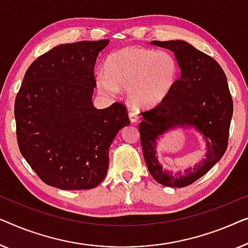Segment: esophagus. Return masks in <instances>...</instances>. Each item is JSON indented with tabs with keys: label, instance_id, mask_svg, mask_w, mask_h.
<instances>
[{
	"label": "esophagus",
	"instance_id": "obj_1",
	"mask_svg": "<svg viewBox=\"0 0 248 248\" xmlns=\"http://www.w3.org/2000/svg\"><path fill=\"white\" fill-rule=\"evenodd\" d=\"M139 114L137 113V112H130L129 113V119H130V121L132 124H135V123H137V121L139 120Z\"/></svg>",
	"mask_w": 248,
	"mask_h": 248
}]
</instances>
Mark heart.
I'll list each match as a JSON object with an SVG mask.
<instances>
[{"label":"heart","instance_id":"1","mask_svg":"<svg viewBox=\"0 0 248 248\" xmlns=\"http://www.w3.org/2000/svg\"><path fill=\"white\" fill-rule=\"evenodd\" d=\"M179 72V61L170 51L125 46L106 58L104 72L95 74V85L107 96L125 89L132 106L153 108L170 95Z\"/></svg>","mask_w":248,"mask_h":248}]
</instances>
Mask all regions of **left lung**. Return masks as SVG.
Masks as SVG:
<instances>
[{
	"instance_id": "1",
	"label": "left lung",
	"mask_w": 248,
	"mask_h": 248,
	"mask_svg": "<svg viewBox=\"0 0 248 248\" xmlns=\"http://www.w3.org/2000/svg\"><path fill=\"white\" fill-rule=\"evenodd\" d=\"M151 45L173 51L181 76L172 92L153 109L141 112L139 134L151 175L165 186L183 187L203 176L224 156L228 145L232 99L227 78L210 56L184 40L151 41ZM193 127L206 142L205 158L184 172L162 169L157 155V140L169 130Z\"/></svg>"
}]
</instances>
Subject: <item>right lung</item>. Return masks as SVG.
Here are the masks:
<instances>
[{"label":"right lung","instance_id":"1","mask_svg":"<svg viewBox=\"0 0 248 248\" xmlns=\"http://www.w3.org/2000/svg\"><path fill=\"white\" fill-rule=\"evenodd\" d=\"M109 40L58 45L29 66L16 94L20 152L37 175L61 190L99 186L109 167V148L130 124L125 107L96 109V57Z\"/></svg>","mask_w":248,"mask_h":248}]
</instances>
